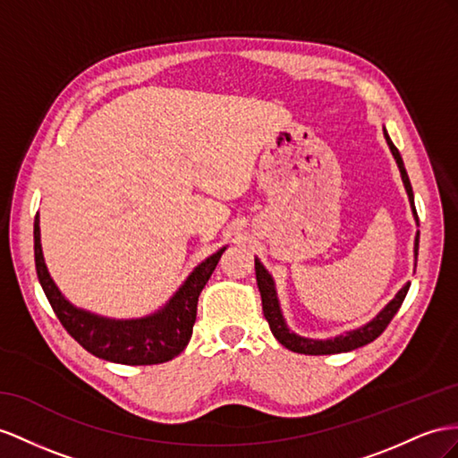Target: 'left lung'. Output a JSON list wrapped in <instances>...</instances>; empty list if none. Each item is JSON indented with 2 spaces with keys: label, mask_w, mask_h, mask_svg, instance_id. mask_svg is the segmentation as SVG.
<instances>
[{
  "label": "left lung",
  "mask_w": 458,
  "mask_h": 458,
  "mask_svg": "<svg viewBox=\"0 0 458 458\" xmlns=\"http://www.w3.org/2000/svg\"><path fill=\"white\" fill-rule=\"evenodd\" d=\"M385 139H386V145H389L393 157L398 164V170H401L403 183L406 187V193H408V199H410V207H412L414 218L418 222L412 185H410L403 157H401V152H398V148L393 145V140H391L389 135H386V131H385ZM418 242H420V233H416V242H414L416 259H418ZM255 276H257V286H259V292H261V303H263L265 319L268 321V327H271V331H273L276 341L283 346H286L288 350H292V352H298V354H310V356L338 354V352H350V350H356L360 346H366V344L373 343L375 338H377L386 329V325L391 323V319L394 318L396 311L401 310L403 301L408 294V288H410V283H406L401 290H398V294L377 313V318L371 319L368 325L360 327V329L348 331L346 335H338L335 338H327V341H313V338L298 336L296 333H292L286 327L283 311H280V306H278L275 280H273L271 275H268V271L261 265L259 259H255Z\"/></svg>",
  "instance_id": "8db88e82"
}]
</instances>
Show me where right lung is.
<instances>
[{"mask_svg": "<svg viewBox=\"0 0 458 458\" xmlns=\"http://www.w3.org/2000/svg\"><path fill=\"white\" fill-rule=\"evenodd\" d=\"M225 250L226 248L218 250L195 267V271L187 276L180 290L157 313L140 319H110L75 308L57 290L44 263L38 215L34 218V265H37L40 286L57 319L92 356L127 363V366L164 363L183 352L193 335L199 294L213 275Z\"/></svg>", "mask_w": 458, "mask_h": 458, "instance_id": "1", "label": "right lung"}]
</instances>
